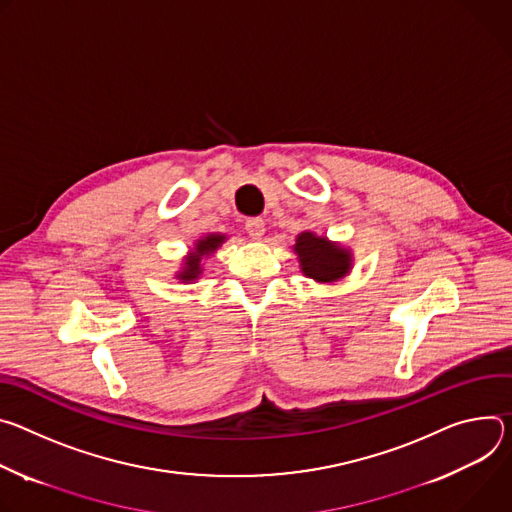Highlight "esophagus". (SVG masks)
Listing matches in <instances>:
<instances>
[{
	"mask_svg": "<svg viewBox=\"0 0 512 512\" xmlns=\"http://www.w3.org/2000/svg\"><path fill=\"white\" fill-rule=\"evenodd\" d=\"M246 232L250 234V238L260 240L264 236V232H266V225H264V221L260 217H252V219L246 221Z\"/></svg>",
	"mask_w": 512,
	"mask_h": 512,
	"instance_id": "1",
	"label": "esophagus"
}]
</instances>
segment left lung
Here are the masks:
<instances>
[{"label":"left lung","mask_w":512,"mask_h":512,"mask_svg":"<svg viewBox=\"0 0 512 512\" xmlns=\"http://www.w3.org/2000/svg\"><path fill=\"white\" fill-rule=\"evenodd\" d=\"M301 272L319 282V285H333L346 278L354 268V252L339 242H331L327 236L315 232H301L293 244Z\"/></svg>","instance_id":"8db88e82"}]
</instances>
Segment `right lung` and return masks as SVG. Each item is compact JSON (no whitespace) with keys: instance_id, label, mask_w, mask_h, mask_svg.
<instances>
[{"instance_id":"right-lung-1","label":"right lung","mask_w":512,"mask_h":512,"mask_svg":"<svg viewBox=\"0 0 512 512\" xmlns=\"http://www.w3.org/2000/svg\"><path fill=\"white\" fill-rule=\"evenodd\" d=\"M227 240L225 234H205L199 240H195L193 248L187 252L183 258L181 268L175 272V278L185 282V285H191V282H197L203 274V260L211 258L217 248Z\"/></svg>"}]
</instances>
